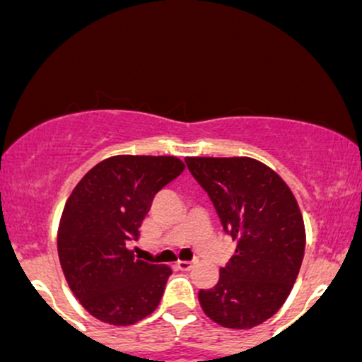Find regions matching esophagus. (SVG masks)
<instances>
[{"label":"esophagus","instance_id":"esophagus-1","mask_svg":"<svg viewBox=\"0 0 362 362\" xmlns=\"http://www.w3.org/2000/svg\"><path fill=\"white\" fill-rule=\"evenodd\" d=\"M198 262V260H192V262H186V260H180V262H177V269H181V271H189L192 269L193 266H195V264Z\"/></svg>","mask_w":362,"mask_h":362}]
</instances>
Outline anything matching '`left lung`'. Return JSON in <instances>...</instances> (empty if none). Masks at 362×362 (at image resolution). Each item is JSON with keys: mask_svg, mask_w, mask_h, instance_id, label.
I'll return each mask as SVG.
<instances>
[{"mask_svg": "<svg viewBox=\"0 0 362 362\" xmlns=\"http://www.w3.org/2000/svg\"><path fill=\"white\" fill-rule=\"evenodd\" d=\"M185 162L236 242L217 285L198 291L202 309L224 328H254L285 304L300 271L305 229L297 200L274 170L254 158Z\"/></svg>", "mask_w": 362, "mask_h": 362, "instance_id": "obj_1", "label": "left lung"}]
</instances>
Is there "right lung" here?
<instances>
[{
    "instance_id": "1",
    "label": "right lung",
    "mask_w": 362,
    "mask_h": 362,
    "mask_svg": "<svg viewBox=\"0 0 362 362\" xmlns=\"http://www.w3.org/2000/svg\"><path fill=\"white\" fill-rule=\"evenodd\" d=\"M185 170L176 157L117 155L79 181L58 226V257L84 309L114 326L141 321L157 309L173 271L139 260L138 240L151 202Z\"/></svg>"
}]
</instances>
